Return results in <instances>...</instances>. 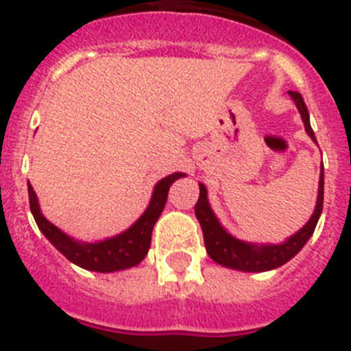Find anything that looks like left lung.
<instances>
[{"mask_svg": "<svg viewBox=\"0 0 351 351\" xmlns=\"http://www.w3.org/2000/svg\"><path fill=\"white\" fill-rule=\"evenodd\" d=\"M289 95L292 101L295 102V108L300 111L301 118H303L304 130L310 136V139L317 144V137L313 134V128L310 125V114H308V108L303 101V95L300 92H292L289 90ZM324 207V165L320 167V181H318V195H317V205L308 219V223L301 228L300 231H295L292 237L285 239L280 243H250L245 240H240L230 233L219 219L215 217L214 210H212L210 204H208L207 188L200 182V197H198L197 205H195V214L197 219L200 221L202 231H204V242L207 254L210 256L212 261L217 265L224 266V268L239 269V271H250V273H261L269 271V269L280 268L287 261H291L295 254L300 252L310 237L313 234L315 228H317L320 214H322Z\"/></svg>", "mask_w": 351, "mask_h": 351, "instance_id": "obj_1", "label": "left lung"}]
</instances>
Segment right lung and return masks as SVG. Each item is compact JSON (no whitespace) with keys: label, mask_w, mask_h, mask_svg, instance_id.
<instances>
[{"label":"right lung","mask_w":351,"mask_h":351,"mask_svg":"<svg viewBox=\"0 0 351 351\" xmlns=\"http://www.w3.org/2000/svg\"><path fill=\"white\" fill-rule=\"evenodd\" d=\"M181 178H186L184 172H173L163 178L162 181L156 182L153 188L149 205H147L139 219L130 228L121 231V233L109 237V239L97 240V242H80V240H75L73 237L64 233L62 230H59L56 224H51L41 214L36 193H34L33 186L27 182L29 205H31V212H33L34 221H36L41 233L71 263H75L76 266L88 269V271H121V269L137 266L146 257L151 245L153 226L162 215L163 208H165L170 186Z\"/></svg>","instance_id":"1"}]
</instances>
